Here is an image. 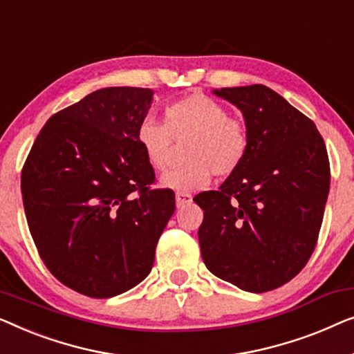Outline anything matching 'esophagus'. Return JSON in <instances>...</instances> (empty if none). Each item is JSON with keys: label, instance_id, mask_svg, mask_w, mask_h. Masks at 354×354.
<instances>
[{"label": "esophagus", "instance_id": "34e87169", "mask_svg": "<svg viewBox=\"0 0 354 354\" xmlns=\"http://www.w3.org/2000/svg\"><path fill=\"white\" fill-rule=\"evenodd\" d=\"M192 202V196L187 192H176V205L178 207H184L187 203Z\"/></svg>", "mask_w": 354, "mask_h": 354}]
</instances>
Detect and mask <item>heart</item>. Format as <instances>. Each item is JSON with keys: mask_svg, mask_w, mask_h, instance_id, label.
Returning <instances> with one entry per match:
<instances>
[{"mask_svg": "<svg viewBox=\"0 0 354 354\" xmlns=\"http://www.w3.org/2000/svg\"><path fill=\"white\" fill-rule=\"evenodd\" d=\"M147 162L158 173L171 167L175 142H184L181 167L163 178L176 191L205 187L212 175L227 178L243 165L250 151V131L241 118L202 93H192L168 104L165 123L146 117L136 131Z\"/></svg>", "mask_w": 354, "mask_h": 354, "instance_id": "heart-1", "label": "heart"}]
</instances>
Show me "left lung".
<instances>
[{"instance_id":"left-lung-1","label":"left lung","mask_w":354,"mask_h":354,"mask_svg":"<svg viewBox=\"0 0 354 354\" xmlns=\"http://www.w3.org/2000/svg\"><path fill=\"white\" fill-rule=\"evenodd\" d=\"M213 93L241 109L250 151L218 191L194 197L203 263L245 292L274 290L305 268L319 237L330 186L324 139L265 84Z\"/></svg>"}]
</instances>
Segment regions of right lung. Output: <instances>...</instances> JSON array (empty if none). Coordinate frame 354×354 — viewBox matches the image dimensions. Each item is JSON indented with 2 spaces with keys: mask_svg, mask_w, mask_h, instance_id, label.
I'll use <instances>...</instances> for the list:
<instances>
[{
  "mask_svg": "<svg viewBox=\"0 0 354 354\" xmlns=\"http://www.w3.org/2000/svg\"><path fill=\"white\" fill-rule=\"evenodd\" d=\"M149 88L97 89L46 122L22 168L30 234L49 272L82 295L111 298L142 282L175 192L156 173L136 131Z\"/></svg>",
  "mask_w": 354,
  "mask_h": 354,
  "instance_id": "obj_1",
  "label": "right lung"
}]
</instances>
